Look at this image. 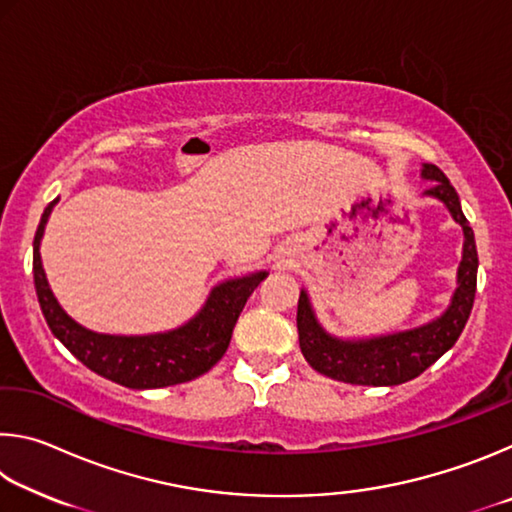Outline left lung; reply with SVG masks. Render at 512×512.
Returning <instances> with one entry per match:
<instances>
[{
	"label": "left lung",
	"instance_id": "1",
	"mask_svg": "<svg viewBox=\"0 0 512 512\" xmlns=\"http://www.w3.org/2000/svg\"><path fill=\"white\" fill-rule=\"evenodd\" d=\"M422 178L431 180L424 196L445 203L454 221L463 228V259L456 273V291L449 307L427 325L406 329V332L375 336V339L343 341L327 334L320 327L311 309L307 291H300L298 300V336L300 350L307 363L320 375L357 386H397L422 375L458 341L470 318L476 291V257L474 232L461 210L456 189L436 164H422Z\"/></svg>",
	"mask_w": 512,
	"mask_h": 512
}]
</instances>
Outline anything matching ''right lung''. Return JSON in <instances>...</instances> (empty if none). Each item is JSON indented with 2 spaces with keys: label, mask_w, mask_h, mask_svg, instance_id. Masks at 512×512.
<instances>
[{
  "label": "right lung",
  "mask_w": 512,
  "mask_h": 512,
  "mask_svg": "<svg viewBox=\"0 0 512 512\" xmlns=\"http://www.w3.org/2000/svg\"><path fill=\"white\" fill-rule=\"evenodd\" d=\"M56 203L58 198L45 207L33 239V282L51 334L92 372L137 391L183 384L205 375L228 350L241 309L268 273L259 271L216 284L203 309L178 329L144 336L92 332L65 314L51 293L42 268L40 239Z\"/></svg>",
  "instance_id": "add662e5"
}]
</instances>
